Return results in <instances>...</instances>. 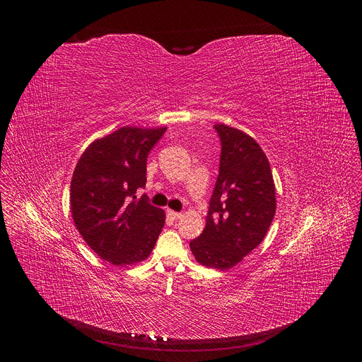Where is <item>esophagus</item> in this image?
Wrapping results in <instances>:
<instances>
[{
	"label": "esophagus",
	"mask_w": 362,
	"mask_h": 362,
	"mask_svg": "<svg viewBox=\"0 0 362 362\" xmlns=\"http://www.w3.org/2000/svg\"><path fill=\"white\" fill-rule=\"evenodd\" d=\"M168 215L172 218V219H175V221H177V219H180L183 215L182 214H179V212H175V211H168Z\"/></svg>",
	"instance_id": "obj_1"
}]
</instances>
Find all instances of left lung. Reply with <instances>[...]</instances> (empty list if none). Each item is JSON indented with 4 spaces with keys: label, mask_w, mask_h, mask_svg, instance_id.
I'll return each instance as SVG.
<instances>
[{
    "label": "left lung",
    "mask_w": 362,
    "mask_h": 362,
    "mask_svg": "<svg viewBox=\"0 0 362 362\" xmlns=\"http://www.w3.org/2000/svg\"><path fill=\"white\" fill-rule=\"evenodd\" d=\"M222 141L219 176L203 233L190 242L194 259L230 269L259 245L276 211L275 183L267 154L253 137L215 124Z\"/></svg>",
    "instance_id": "obj_1"
}]
</instances>
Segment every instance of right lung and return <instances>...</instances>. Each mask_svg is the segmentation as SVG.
<instances>
[{"label": "right lung", "mask_w": 362, "mask_h": 362, "mask_svg": "<svg viewBox=\"0 0 362 362\" xmlns=\"http://www.w3.org/2000/svg\"><path fill=\"white\" fill-rule=\"evenodd\" d=\"M166 127L124 126L94 140L81 154L70 186L73 222L101 259L116 267L147 259L165 226V211L147 196L146 162Z\"/></svg>", "instance_id": "obj_1"}]
</instances>
